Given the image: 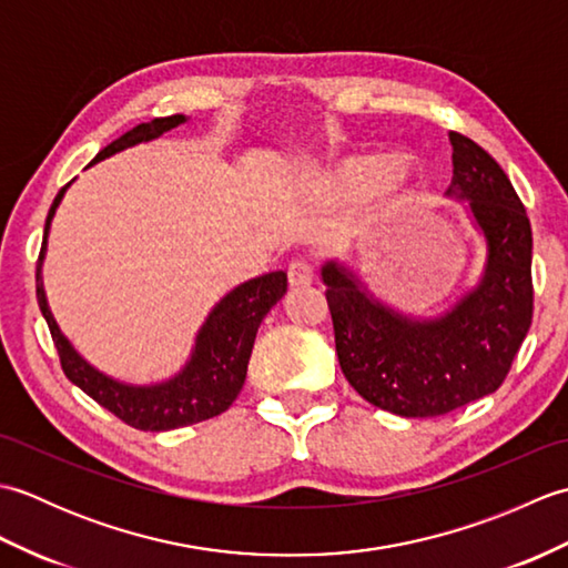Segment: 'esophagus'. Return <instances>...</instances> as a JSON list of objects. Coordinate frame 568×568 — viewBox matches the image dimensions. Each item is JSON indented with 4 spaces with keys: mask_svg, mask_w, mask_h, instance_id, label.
I'll return each instance as SVG.
<instances>
[{
    "mask_svg": "<svg viewBox=\"0 0 568 568\" xmlns=\"http://www.w3.org/2000/svg\"><path fill=\"white\" fill-rule=\"evenodd\" d=\"M287 281L293 287H310L315 281V273H312V265L307 261H293L291 268H287Z\"/></svg>",
    "mask_w": 568,
    "mask_h": 568,
    "instance_id": "1",
    "label": "esophagus"
}]
</instances>
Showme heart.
Returning <instances> with one entry per match:
<instances>
[{"mask_svg": "<svg viewBox=\"0 0 568 568\" xmlns=\"http://www.w3.org/2000/svg\"><path fill=\"white\" fill-rule=\"evenodd\" d=\"M409 180H413V165L403 155H395L383 165L373 159H348L332 173L329 187L334 197L356 202L368 197L376 187L395 195V192L405 190Z\"/></svg>", "mask_w": 568, "mask_h": 568, "instance_id": "heart-1", "label": "heart"}]
</instances>
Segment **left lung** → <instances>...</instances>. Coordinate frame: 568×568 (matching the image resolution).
<instances>
[{
  "mask_svg": "<svg viewBox=\"0 0 568 568\" xmlns=\"http://www.w3.org/2000/svg\"><path fill=\"white\" fill-rule=\"evenodd\" d=\"M454 178L446 195L466 202L484 236L478 283L437 317L383 303L346 263L322 265L336 356L352 388L400 417H439L496 393L532 324V226L503 168L449 131Z\"/></svg>",
  "mask_w": 568,
  "mask_h": 568,
  "instance_id": "left-lung-1",
  "label": "left lung"
}]
</instances>
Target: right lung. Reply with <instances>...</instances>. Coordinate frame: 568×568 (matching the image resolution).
<instances>
[{
    "label": "right lung",
    "mask_w": 568,
    "mask_h": 568,
    "mask_svg": "<svg viewBox=\"0 0 568 568\" xmlns=\"http://www.w3.org/2000/svg\"><path fill=\"white\" fill-rule=\"evenodd\" d=\"M185 122V114H173L139 124L126 131L124 136L112 141L110 146L102 149L98 153V159L90 165L110 159V155L119 151L136 146V143L159 139L165 131H171ZM68 187L70 183L58 192L51 204V212L45 216L43 246L39 265H36V297H39V307L48 322V329H51L60 356V366H63L65 376L75 383L80 390L88 393L92 400H98L119 419L126 422V425L143 432H168L222 415L224 409H229V405L236 400L241 388H244L256 332L263 317L271 312V307L281 303L283 295L287 293V275L283 271L265 273L258 277H251V281L236 285L232 293H226L220 303L212 307L207 320L202 322L190 358L173 378L151 385L116 381L112 376H106L100 368H94L90 361H84L75 352V346L70 344L63 332H60L45 300L41 275L45 244L48 234H51L55 210Z\"/></svg>",
    "instance_id": "1"
}]
</instances>
